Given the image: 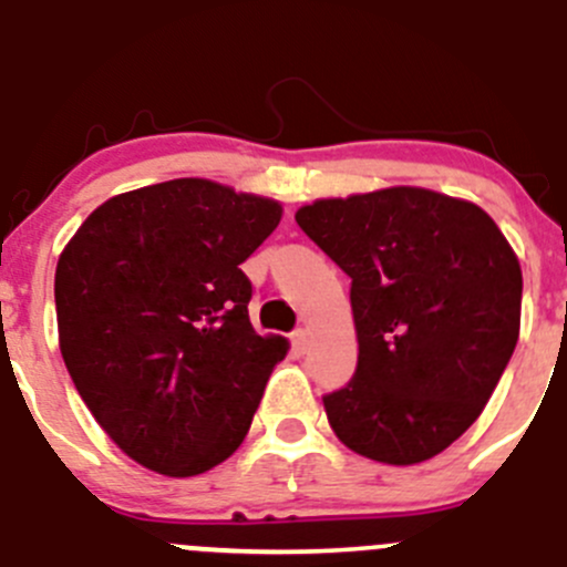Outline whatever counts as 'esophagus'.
Masks as SVG:
<instances>
[{
  "label": "esophagus",
  "mask_w": 567,
  "mask_h": 567,
  "mask_svg": "<svg viewBox=\"0 0 567 567\" xmlns=\"http://www.w3.org/2000/svg\"><path fill=\"white\" fill-rule=\"evenodd\" d=\"M290 340H293V349L299 351V354H305V351L310 349V332H307V329H296Z\"/></svg>",
  "instance_id": "1"
}]
</instances>
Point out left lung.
I'll list each match as a JSON object with an SVG mask.
<instances>
[{
	"instance_id": "8db88e82",
	"label": "left lung",
	"mask_w": 567,
	"mask_h": 567,
	"mask_svg": "<svg viewBox=\"0 0 567 567\" xmlns=\"http://www.w3.org/2000/svg\"><path fill=\"white\" fill-rule=\"evenodd\" d=\"M296 224L351 279L357 371L323 395L343 446L415 465L482 415L520 332V262L474 202L426 188L318 199Z\"/></svg>"
}]
</instances>
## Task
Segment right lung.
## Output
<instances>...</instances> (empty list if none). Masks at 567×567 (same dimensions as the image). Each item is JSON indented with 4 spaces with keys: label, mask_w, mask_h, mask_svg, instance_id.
<instances>
[{
    "label": "right lung",
    "mask_w": 567,
    "mask_h": 567,
    "mask_svg": "<svg viewBox=\"0 0 567 567\" xmlns=\"http://www.w3.org/2000/svg\"><path fill=\"white\" fill-rule=\"evenodd\" d=\"M282 205L210 179H168L99 205L54 271L60 354L110 441L166 476L244 443L288 340L257 334L240 262Z\"/></svg>",
    "instance_id": "1"
}]
</instances>
